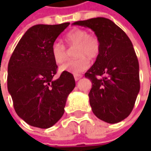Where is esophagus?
<instances>
[{
  "instance_id": "esophagus-1",
  "label": "esophagus",
  "mask_w": 151,
  "mask_h": 151,
  "mask_svg": "<svg viewBox=\"0 0 151 151\" xmlns=\"http://www.w3.org/2000/svg\"><path fill=\"white\" fill-rule=\"evenodd\" d=\"M74 77H75V80H76V81H79L80 79L82 77V76H81V75H76V76H75Z\"/></svg>"
}]
</instances>
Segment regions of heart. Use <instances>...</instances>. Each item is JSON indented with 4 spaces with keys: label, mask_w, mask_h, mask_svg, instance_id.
<instances>
[{
    "label": "heart",
    "mask_w": 151,
    "mask_h": 151,
    "mask_svg": "<svg viewBox=\"0 0 151 151\" xmlns=\"http://www.w3.org/2000/svg\"><path fill=\"white\" fill-rule=\"evenodd\" d=\"M65 41L70 48H75L76 60H70L61 65L63 71L78 75L90 66V60L96 59L101 52V43L96 35L89 34L81 28H73L65 36ZM51 55L55 63L62 64L68 58L66 47L60 42H55L51 47Z\"/></svg>",
    "instance_id": "obj_1"
}]
</instances>
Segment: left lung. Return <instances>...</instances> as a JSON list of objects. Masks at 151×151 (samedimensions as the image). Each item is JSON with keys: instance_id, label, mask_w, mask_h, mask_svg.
Instances as JSON below:
<instances>
[{"instance_id": "1", "label": "left lung", "mask_w": 151, "mask_h": 151, "mask_svg": "<svg viewBox=\"0 0 151 151\" xmlns=\"http://www.w3.org/2000/svg\"><path fill=\"white\" fill-rule=\"evenodd\" d=\"M73 25L89 27L100 40L101 52L85 74L92 83L90 105L98 119L117 124L130 114L140 88L139 61L132 42L107 18L78 21Z\"/></svg>"}]
</instances>
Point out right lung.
I'll return each instance as SVG.
<instances>
[{"mask_svg": "<svg viewBox=\"0 0 151 151\" xmlns=\"http://www.w3.org/2000/svg\"><path fill=\"white\" fill-rule=\"evenodd\" d=\"M70 22L38 24L27 31L10 58L7 89L17 114L40 129L55 124L65 113L68 95L76 86L71 73L63 71L57 80V65L51 47Z\"/></svg>", "mask_w": 151, "mask_h": 151, "instance_id": "add662e5", "label": "right lung"}]
</instances>
